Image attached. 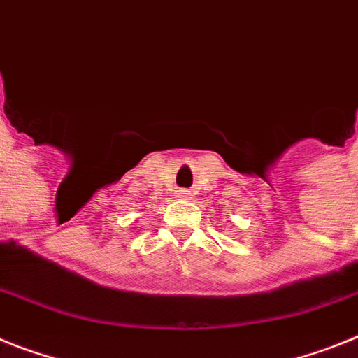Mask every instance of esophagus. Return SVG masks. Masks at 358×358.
Here are the masks:
<instances>
[{
    "label": "esophagus",
    "mask_w": 358,
    "mask_h": 358,
    "mask_svg": "<svg viewBox=\"0 0 358 358\" xmlns=\"http://www.w3.org/2000/svg\"><path fill=\"white\" fill-rule=\"evenodd\" d=\"M177 197H179V199H190L192 197V194H190V190H177Z\"/></svg>",
    "instance_id": "1"
}]
</instances>
